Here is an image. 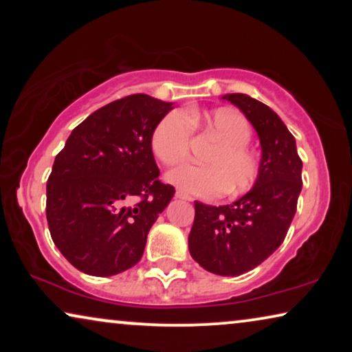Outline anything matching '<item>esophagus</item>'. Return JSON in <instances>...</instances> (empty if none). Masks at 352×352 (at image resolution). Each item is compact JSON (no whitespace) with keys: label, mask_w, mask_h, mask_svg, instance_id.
<instances>
[{"label":"esophagus","mask_w":352,"mask_h":352,"mask_svg":"<svg viewBox=\"0 0 352 352\" xmlns=\"http://www.w3.org/2000/svg\"><path fill=\"white\" fill-rule=\"evenodd\" d=\"M176 197H177V199H181V200H192V197L189 194H186V192L181 190V189L176 190Z\"/></svg>","instance_id":"esophagus-1"}]
</instances>
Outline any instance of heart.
Instances as JSON below:
<instances>
[{"instance_id":"heart-1","label":"heart","mask_w":352,"mask_h":352,"mask_svg":"<svg viewBox=\"0 0 352 352\" xmlns=\"http://www.w3.org/2000/svg\"><path fill=\"white\" fill-rule=\"evenodd\" d=\"M204 126L221 144L205 158L206 166L181 165L166 175V179L179 189L201 199H214L228 190L240 194L252 189L259 176V158L247 144L252 126L247 118L229 109L201 115L199 110L171 112L153 129L151 147L163 165H176L189 155L192 126Z\"/></svg>"}]
</instances>
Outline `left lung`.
<instances>
[{"instance_id":"left-lung-1","label":"left lung","mask_w":352,"mask_h":352,"mask_svg":"<svg viewBox=\"0 0 352 352\" xmlns=\"http://www.w3.org/2000/svg\"><path fill=\"white\" fill-rule=\"evenodd\" d=\"M242 110L261 144V170L252 190L230 205L195 201L189 234L192 258L218 276H240L280 247L296 213L302 162L293 134L266 104L247 94H226Z\"/></svg>"}]
</instances>
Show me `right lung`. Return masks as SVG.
Returning <instances> with one entry per match:
<instances>
[{
  "instance_id": "add662e5",
  "label": "right lung",
  "mask_w": 352,
  "mask_h": 352,
  "mask_svg": "<svg viewBox=\"0 0 352 352\" xmlns=\"http://www.w3.org/2000/svg\"><path fill=\"white\" fill-rule=\"evenodd\" d=\"M171 102L147 94L89 115L57 153L46 184L52 242L78 271L110 277L142 258L147 234L175 187L158 179L151 147Z\"/></svg>"
}]
</instances>
